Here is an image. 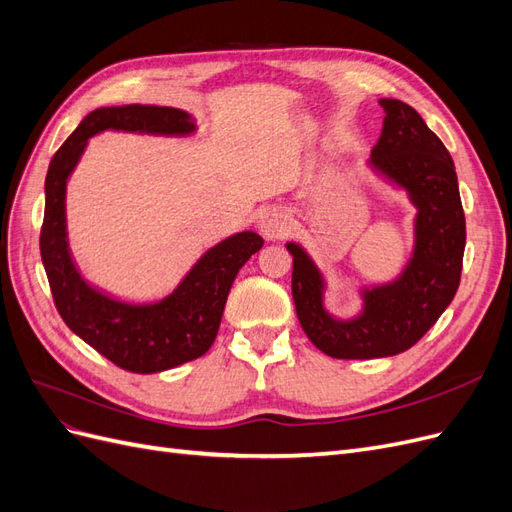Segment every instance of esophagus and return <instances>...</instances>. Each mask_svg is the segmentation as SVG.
Returning <instances> with one entry per match:
<instances>
[{
	"label": "esophagus",
	"instance_id": "obj_1",
	"mask_svg": "<svg viewBox=\"0 0 512 512\" xmlns=\"http://www.w3.org/2000/svg\"><path fill=\"white\" fill-rule=\"evenodd\" d=\"M288 228H290V215H288L286 209L273 207V209L262 213L260 232H262V237H265V239H269V241L280 239V237L286 235Z\"/></svg>",
	"mask_w": 512,
	"mask_h": 512
}]
</instances>
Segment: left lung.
Wrapping results in <instances>:
<instances>
[{
	"mask_svg": "<svg viewBox=\"0 0 512 512\" xmlns=\"http://www.w3.org/2000/svg\"><path fill=\"white\" fill-rule=\"evenodd\" d=\"M382 134L369 170L406 192L412 220L410 258L391 282L359 286L361 309L339 318L324 303L327 275L297 241L292 254V299L305 335L333 359H382L421 339L459 288L466 218L453 158L423 117L401 100L382 98Z\"/></svg>",
	"mask_w": 512,
	"mask_h": 512,
	"instance_id": "1",
	"label": "left lung"
}]
</instances>
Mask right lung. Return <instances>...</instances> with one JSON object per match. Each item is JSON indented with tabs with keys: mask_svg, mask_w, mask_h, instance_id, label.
<instances>
[{
	"mask_svg": "<svg viewBox=\"0 0 512 512\" xmlns=\"http://www.w3.org/2000/svg\"><path fill=\"white\" fill-rule=\"evenodd\" d=\"M106 130L149 136H192L196 119L170 106H102L59 147L44 181L42 265L59 316L85 344L134 374H158L203 356L218 335L232 282L262 247L254 230L235 232L200 256L183 280L156 301H126L91 286L72 258L66 188L91 136Z\"/></svg>",
	"mask_w": 512,
	"mask_h": 512,
	"instance_id": "right-lung-1",
	"label": "right lung"
}]
</instances>
